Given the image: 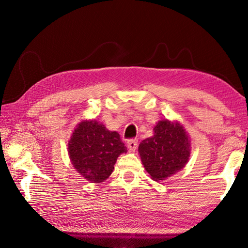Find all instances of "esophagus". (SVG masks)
I'll return each mask as SVG.
<instances>
[{
  "mask_svg": "<svg viewBox=\"0 0 248 248\" xmlns=\"http://www.w3.org/2000/svg\"><path fill=\"white\" fill-rule=\"evenodd\" d=\"M127 146L131 152H134L136 148H138V140H129Z\"/></svg>",
  "mask_w": 248,
  "mask_h": 248,
  "instance_id": "34e87169",
  "label": "esophagus"
}]
</instances>
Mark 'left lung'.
Instances as JSON below:
<instances>
[{"label":"left lung","mask_w":248,"mask_h":248,"mask_svg":"<svg viewBox=\"0 0 248 248\" xmlns=\"http://www.w3.org/2000/svg\"><path fill=\"white\" fill-rule=\"evenodd\" d=\"M155 135L144 140L139 152L145 170L154 180H164L184 167L189 156L188 136L181 124L161 120Z\"/></svg>","instance_id":"8db88e82"}]
</instances>
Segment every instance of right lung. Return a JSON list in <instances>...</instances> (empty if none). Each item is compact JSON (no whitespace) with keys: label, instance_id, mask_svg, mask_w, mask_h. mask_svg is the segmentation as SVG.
I'll use <instances>...</instances> for the list:
<instances>
[{"label":"right lung","instance_id":"1","mask_svg":"<svg viewBox=\"0 0 248 248\" xmlns=\"http://www.w3.org/2000/svg\"><path fill=\"white\" fill-rule=\"evenodd\" d=\"M68 152L76 170L88 181L97 183L109 177L116 160L127 152V147L117 132L91 120L78 125L69 140Z\"/></svg>","mask_w":248,"mask_h":248}]
</instances>
